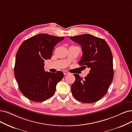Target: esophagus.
<instances>
[{"mask_svg": "<svg viewBox=\"0 0 132 132\" xmlns=\"http://www.w3.org/2000/svg\"><path fill=\"white\" fill-rule=\"evenodd\" d=\"M63 73H64V75H67L69 74V72H68V71H63Z\"/></svg>", "mask_w": 132, "mask_h": 132, "instance_id": "34e87169", "label": "esophagus"}]
</instances>
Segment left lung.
Here are the masks:
<instances>
[{
    "mask_svg": "<svg viewBox=\"0 0 132 132\" xmlns=\"http://www.w3.org/2000/svg\"><path fill=\"white\" fill-rule=\"evenodd\" d=\"M70 39L82 47V56L78 64L90 69L84 79L74 73L75 81L71 87L77 100L94 103L106 94L114 77L113 56L104 39L89 34L70 37Z\"/></svg>",
    "mask_w": 132,
    "mask_h": 132,
    "instance_id": "8db88e82",
    "label": "left lung"
}]
</instances>
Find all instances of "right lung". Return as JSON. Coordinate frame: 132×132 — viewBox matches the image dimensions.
Listing matches in <instances>:
<instances>
[{"label": "right lung", "mask_w": 132, "mask_h": 132, "mask_svg": "<svg viewBox=\"0 0 132 132\" xmlns=\"http://www.w3.org/2000/svg\"><path fill=\"white\" fill-rule=\"evenodd\" d=\"M64 37L41 34L24 40L15 56L14 73L20 91L30 100L42 102L54 95L62 71L44 70L45 60L50 59L54 48Z\"/></svg>", "instance_id": "obj_1"}]
</instances>
